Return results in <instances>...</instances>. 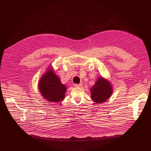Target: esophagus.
<instances>
[{
	"mask_svg": "<svg viewBox=\"0 0 151 151\" xmlns=\"http://www.w3.org/2000/svg\"><path fill=\"white\" fill-rule=\"evenodd\" d=\"M74 86L75 87H81L82 86V84H74Z\"/></svg>",
	"mask_w": 151,
	"mask_h": 151,
	"instance_id": "obj_1",
	"label": "esophagus"
}]
</instances>
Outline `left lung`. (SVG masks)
<instances>
[{
  "label": "left lung",
  "mask_w": 151,
  "mask_h": 151,
  "mask_svg": "<svg viewBox=\"0 0 151 151\" xmlns=\"http://www.w3.org/2000/svg\"><path fill=\"white\" fill-rule=\"evenodd\" d=\"M91 98L97 104L106 101L112 93V88L110 83L103 78H100L91 89Z\"/></svg>",
  "instance_id": "left-lung-1"
}]
</instances>
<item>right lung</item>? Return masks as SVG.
Here are the masks:
<instances>
[{"mask_svg":"<svg viewBox=\"0 0 151 151\" xmlns=\"http://www.w3.org/2000/svg\"><path fill=\"white\" fill-rule=\"evenodd\" d=\"M39 89L45 99L52 102H58L64 99L67 88L49 68L39 81Z\"/></svg>","mask_w":151,"mask_h":151,"instance_id":"right-lung-1","label":"right lung"}]
</instances>
